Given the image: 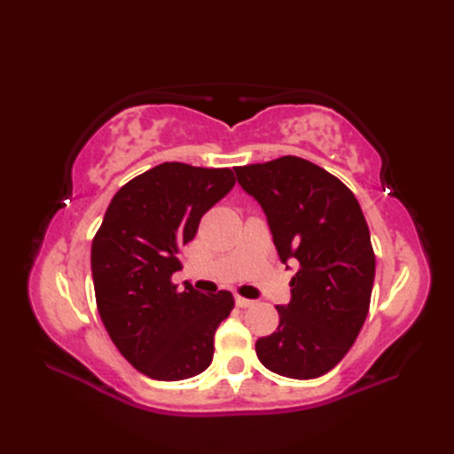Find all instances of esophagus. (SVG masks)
<instances>
[{
  "label": "esophagus",
  "instance_id": "1",
  "mask_svg": "<svg viewBox=\"0 0 454 454\" xmlns=\"http://www.w3.org/2000/svg\"><path fill=\"white\" fill-rule=\"evenodd\" d=\"M236 304H238L239 308H249V306H254V301H249V298H244V296L236 294Z\"/></svg>",
  "mask_w": 454,
  "mask_h": 454
}]
</instances>
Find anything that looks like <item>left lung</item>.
Listing matches in <instances>:
<instances>
[{"mask_svg": "<svg viewBox=\"0 0 454 454\" xmlns=\"http://www.w3.org/2000/svg\"><path fill=\"white\" fill-rule=\"evenodd\" d=\"M236 177L263 208L278 259L298 267L277 332L259 337L255 353L271 372L316 379L351 349L369 312L374 252L363 210L340 179L302 158L236 168Z\"/></svg>", "mask_w": 454, "mask_h": 454, "instance_id": "8db88e82", "label": "left lung"}]
</instances>
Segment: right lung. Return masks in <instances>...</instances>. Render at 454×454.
Masks as SVG:
<instances>
[{
	"instance_id": "right-lung-1",
	"label": "right lung",
	"mask_w": 454,
	"mask_h": 454,
	"mask_svg": "<svg viewBox=\"0 0 454 454\" xmlns=\"http://www.w3.org/2000/svg\"><path fill=\"white\" fill-rule=\"evenodd\" d=\"M232 169L166 161L121 187L91 244L99 316L134 369L156 380L200 374L215 355V332L234 308L232 293L205 294L171 275L179 249L207 210L234 187Z\"/></svg>"
}]
</instances>
